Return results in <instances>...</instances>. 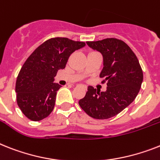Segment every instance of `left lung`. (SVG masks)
I'll use <instances>...</instances> for the list:
<instances>
[{"mask_svg":"<svg viewBox=\"0 0 160 160\" xmlns=\"http://www.w3.org/2000/svg\"><path fill=\"white\" fill-rule=\"evenodd\" d=\"M88 47L103 56L100 77L107 82L105 92L88 86L86 96L79 101L82 109L92 118L107 119L117 115L137 97L143 72L137 56L121 40L106 38L97 42H87Z\"/></svg>","mask_w":160,"mask_h":160,"instance_id":"8db88e82","label":"left lung"}]
</instances>
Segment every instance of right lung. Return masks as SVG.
Returning a JSON list of instances; mask_svg holds the SVG:
<instances>
[{
  "mask_svg": "<svg viewBox=\"0 0 160 160\" xmlns=\"http://www.w3.org/2000/svg\"><path fill=\"white\" fill-rule=\"evenodd\" d=\"M86 46L84 42L55 38L36 49L23 64L17 78V103L28 118L40 121L52 112L57 91L54 82L58 70L64 69L73 51Z\"/></svg>",
  "mask_w": 160,
  "mask_h": 160,
  "instance_id": "1",
  "label": "right lung"
}]
</instances>
